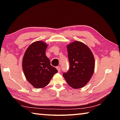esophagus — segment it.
<instances>
[{"mask_svg": "<svg viewBox=\"0 0 120 120\" xmlns=\"http://www.w3.org/2000/svg\"><path fill=\"white\" fill-rule=\"evenodd\" d=\"M56 68H57V70H58V71L59 72H60L61 68H60V66H57V67H56Z\"/></svg>", "mask_w": 120, "mask_h": 120, "instance_id": "esophagus-1", "label": "esophagus"}]
</instances>
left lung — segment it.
Segmentation results:
<instances>
[{
  "label": "left lung",
  "instance_id": "8db88e82",
  "mask_svg": "<svg viewBox=\"0 0 120 120\" xmlns=\"http://www.w3.org/2000/svg\"><path fill=\"white\" fill-rule=\"evenodd\" d=\"M70 69L63 76L68 84L74 89H80L91 79L95 68L93 53L85 44L74 41L67 45Z\"/></svg>",
  "mask_w": 120,
  "mask_h": 120
}]
</instances>
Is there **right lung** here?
I'll list each match as a JSON object with an SVG mask.
<instances>
[{
  "instance_id": "1",
  "label": "right lung",
  "mask_w": 120,
  "mask_h": 120,
  "mask_svg": "<svg viewBox=\"0 0 120 120\" xmlns=\"http://www.w3.org/2000/svg\"><path fill=\"white\" fill-rule=\"evenodd\" d=\"M46 43L41 41L32 43L27 48L22 61V68L25 77L37 89L43 88L49 84L58 70L50 65L46 56Z\"/></svg>"
}]
</instances>
